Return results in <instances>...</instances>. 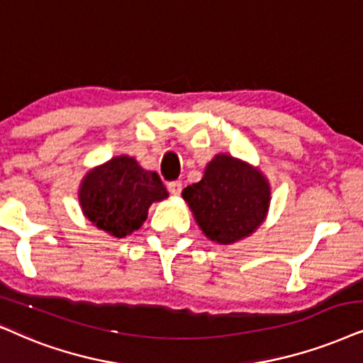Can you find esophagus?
Segmentation results:
<instances>
[{
    "mask_svg": "<svg viewBox=\"0 0 363 363\" xmlns=\"http://www.w3.org/2000/svg\"><path fill=\"white\" fill-rule=\"evenodd\" d=\"M168 191H170L173 196L180 195V193H182V182H170V183H168Z\"/></svg>",
    "mask_w": 363,
    "mask_h": 363,
    "instance_id": "obj_1",
    "label": "esophagus"
}]
</instances>
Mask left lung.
<instances>
[{
  "label": "left lung",
  "mask_w": 363,
  "mask_h": 363,
  "mask_svg": "<svg viewBox=\"0 0 363 363\" xmlns=\"http://www.w3.org/2000/svg\"><path fill=\"white\" fill-rule=\"evenodd\" d=\"M182 196L206 238L233 245L265 222L272 188L258 167L218 153L206 163L201 180L186 186Z\"/></svg>",
  "instance_id": "1"
}]
</instances>
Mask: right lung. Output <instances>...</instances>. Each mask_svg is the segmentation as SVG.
Returning a JSON list of instances; mask_svg holds the SVG:
<instances>
[{"mask_svg": "<svg viewBox=\"0 0 363 363\" xmlns=\"http://www.w3.org/2000/svg\"><path fill=\"white\" fill-rule=\"evenodd\" d=\"M164 199L168 191L157 173L141 168L128 155L88 170L78 186V201L88 222L115 238L138 230L150 206Z\"/></svg>", "mask_w": 363, "mask_h": 363, "instance_id": "right-lung-1", "label": "right lung"}]
</instances>
